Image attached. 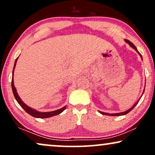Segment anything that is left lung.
Returning a JSON list of instances; mask_svg holds the SVG:
<instances>
[{
	"label": "left lung",
	"mask_w": 155,
	"mask_h": 155,
	"mask_svg": "<svg viewBox=\"0 0 155 155\" xmlns=\"http://www.w3.org/2000/svg\"><path fill=\"white\" fill-rule=\"evenodd\" d=\"M125 41H126V42L127 43V44H128L129 45H130V46L131 47H132V48H134V49L135 51H137V52L139 54H140V56H141V58H142V55H141V54H140V53L138 51H137V49L136 46H134V44H133L132 42H130V41H129V40H127V39H125ZM144 91H143L142 95H143V94H144ZM142 96H141V97H142ZM141 97L140 98V99H139V100H138L137 101V102H136V103H135V104H134V105H133L132 107H131V108H130V109H128V110H127L126 111H124V112H121V113H116V114H109V113H106V112H102V111H99V113H101V114H104V115H108V116H121V115H125V114H128L129 112H130V111H132V109L134 108V107H135V106H136L137 104V103L139 102V101H140V100Z\"/></svg>",
	"instance_id": "1"
}]
</instances>
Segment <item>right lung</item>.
<instances>
[{
  "label": "right lung",
  "instance_id": "1",
  "mask_svg": "<svg viewBox=\"0 0 155 155\" xmlns=\"http://www.w3.org/2000/svg\"><path fill=\"white\" fill-rule=\"evenodd\" d=\"M18 58L15 59V64H14V66H13V74H12V81H11V87H12V90H13V95H14L15 99H16L17 102L20 104V106L22 108L24 109V110L26 111L28 114H30L31 116L36 117V118H48V117H51L54 116H56V115L59 114L63 111L64 109L66 108V106L65 107H62L59 109H57V110H55L53 111H48V112H41V111H38L36 109H34L32 108H31L30 107H28V105H26L23 102V101L21 100V99L19 97L18 94L16 89H15V86H14V82H13V73H14V68L15 67V65H16V61L18 60Z\"/></svg>",
  "mask_w": 155,
  "mask_h": 155
}]
</instances>
